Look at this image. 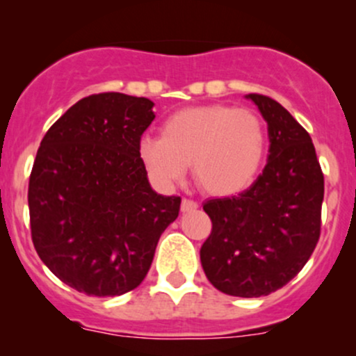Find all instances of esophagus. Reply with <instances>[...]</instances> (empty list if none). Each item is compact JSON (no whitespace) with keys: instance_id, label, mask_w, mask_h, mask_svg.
<instances>
[{"instance_id":"esophagus-1","label":"esophagus","mask_w":356,"mask_h":356,"mask_svg":"<svg viewBox=\"0 0 356 356\" xmlns=\"http://www.w3.org/2000/svg\"><path fill=\"white\" fill-rule=\"evenodd\" d=\"M199 207V204L195 201H192V199H187L184 197L182 199V204H181V209L182 212H191V211H195Z\"/></svg>"}]
</instances>
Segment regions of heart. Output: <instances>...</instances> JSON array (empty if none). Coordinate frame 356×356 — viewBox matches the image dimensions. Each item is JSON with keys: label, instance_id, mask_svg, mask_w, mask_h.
I'll return each mask as SVG.
<instances>
[{"label": "heart", "instance_id": "heart-1", "mask_svg": "<svg viewBox=\"0 0 356 356\" xmlns=\"http://www.w3.org/2000/svg\"><path fill=\"white\" fill-rule=\"evenodd\" d=\"M138 154L161 186H172L187 174L212 195L248 189L266 154L261 118L248 108L202 105L182 108L162 125V137L145 136Z\"/></svg>", "mask_w": 356, "mask_h": 356}]
</instances>
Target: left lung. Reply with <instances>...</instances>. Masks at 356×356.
<instances>
[{"instance_id":"left-lung-1","label":"left lung","mask_w":356,"mask_h":356,"mask_svg":"<svg viewBox=\"0 0 356 356\" xmlns=\"http://www.w3.org/2000/svg\"><path fill=\"white\" fill-rule=\"evenodd\" d=\"M268 122L263 174L239 195L211 199L212 229L201 263L214 288L257 298L283 288L303 269L321 232L325 177L312 137L271 97L249 93Z\"/></svg>"}]
</instances>
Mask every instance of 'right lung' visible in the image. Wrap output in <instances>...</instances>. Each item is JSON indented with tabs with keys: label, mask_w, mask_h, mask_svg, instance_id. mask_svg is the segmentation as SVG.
Instances as JSON below:
<instances>
[{
	"label": "right lung",
	"mask_w": 356,
	"mask_h": 356,
	"mask_svg": "<svg viewBox=\"0 0 356 356\" xmlns=\"http://www.w3.org/2000/svg\"><path fill=\"white\" fill-rule=\"evenodd\" d=\"M154 102L118 92L76 102L44 134L28 184L31 241L58 280L88 296L144 281L181 197L157 194L138 154Z\"/></svg>",
	"instance_id": "obj_1"
}]
</instances>
